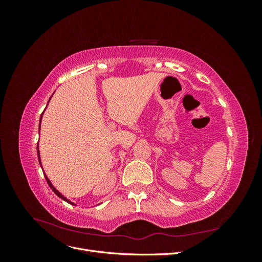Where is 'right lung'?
Instances as JSON below:
<instances>
[{"mask_svg": "<svg viewBox=\"0 0 262 262\" xmlns=\"http://www.w3.org/2000/svg\"><path fill=\"white\" fill-rule=\"evenodd\" d=\"M50 99H51V97H50ZM50 99H49V101H50ZM49 101H48V104H49ZM42 115H43V113L41 114V116H40V120H39V133H40V122H41V119H42ZM37 155H38V160H39V164H40V166H41V168H42V165H41V160H40V153H39V144H37ZM43 175H45V177H46V180H47V182H48V185H49V187L52 189V191L57 194L59 198H61L62 200H64V201H67L68 203H71V204H73V205H76L74 202H71L68 198H66L64 195H63L61 192H59L57 189H55L54 187H53V185L51 184V181L49 180V178L47 177V175L45 173V171H43Z\"/></svg>", "mask_w": 262, "mask_h": 262, "instance_id": "1", "label": "right lung"}]
</instances>
